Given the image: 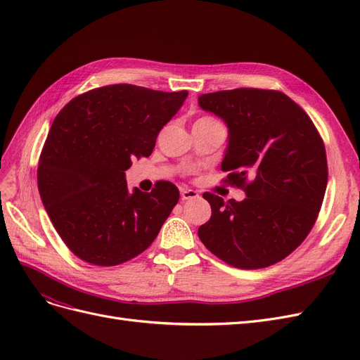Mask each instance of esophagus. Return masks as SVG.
<instances>
[{
	"label": "esophagus",
	"mask_w": 360,
	"mask_h": 360,
	"mask_svg": "<svg viewBox=\"0 0 360 360\" xmlns=\"http://www.w3.org/2000/svg\"><path fill=\"white\" fill-rule=\"evenodd\" d=\"M181 193V200L186 201V200H192V198H197L198 197V192L193 191V189H188V188H181L180 189Z\"/></svg>",
	"instance_id": "1"
}]
</instances>
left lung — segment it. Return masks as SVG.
<instances>
[{"mask_svg":"<svg viewBox=\"0 0 360 360\" xmlns=\"http://www.w3.org/2000/svg\"><path fill=\"white\" fill-rule=\"evenodd\" d=\"M201 110L228 127L222 171L243 188V201L205 192L204 246L238 269H261L290 255L317 219L328 186V160L311 118L288 96L236 89L198 97Z\"/></svg>","mask_w":360,"mask_h":360,"instance_id":"obj_1","label":"left lung"}]
</instances>
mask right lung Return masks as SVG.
<instances>
[{
	"mask_svg": "<svg viewBox=\"0 0 360 360\" xmlns=\"http://www.w3.org/2000/svg\"><path fill=\"white\" fill-rule=\"evenodd\" d=\"M186 97L188 91L106 85L75 97L53 120L39 160V193L76 257L117 266L153 243L179 189L159 181L150 193L129 191L124 171L151 155L160 129Z\"/></svg>",
	"mask_w": 360,
	"mask_h": 360,
	"instance_id": "obj_1",
	"label": "right lung"
}]
</instances>
